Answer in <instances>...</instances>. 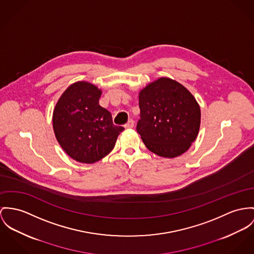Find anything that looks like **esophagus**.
I'll use <instances>...</instances> for the list:
<instances>
[{"label": "esophagus", "instance_id": "esophagus-1", "mask_svg": "<svg viewBox=\"0 0 254 254\" xmlns=\"http://www.w3.org/2000/svg\"><path fill=\"white\" fill-rule=\"evenodd\" d=\"M133 126H134V121L133 120H128V122L125 125V127L126 128H131V127H133Z\"/></svg>", "mask_w": 254, "mask_h": 254}]
</instances>
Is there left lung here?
I'll list each match as a JSON object with an SVG mask.
<instances>
[{"label":"left lung","mask_w":254,"mask_h":254,"mask_svg":"<svg viewBox=\"0 0 254 254\" xmlns=\"http://www.w3.org/2000/svg\"><path fill=\"white\" fill-rule=\"evenodd\" d=\"M139 107L137 132L151 152L172 158L189 150L199 131L201 112L186 87L158 78L140 91Z\"/></svg>","instance_id":"1"}]
</instances>
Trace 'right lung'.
<instances>
[{
  "label": "right lung",
  "instance_id": "obj_1",
  "mask_svg": "<svg viewBox=\"0 0 254 254\" xmlns=\"http://www.w3.org/2000/svg\"><path fill=\"white\" fill-rule=\"evenodd\" d=\"M101 91L79 81L59 98L53 112L55 136L63 150L82 163H94L107 156L125 128L115 126L111 113L99 105Z\"/></svg>",
  "mask_w": 254,
  "mask_h": 254
}]
</instances>
